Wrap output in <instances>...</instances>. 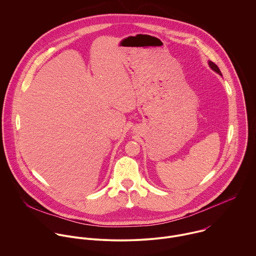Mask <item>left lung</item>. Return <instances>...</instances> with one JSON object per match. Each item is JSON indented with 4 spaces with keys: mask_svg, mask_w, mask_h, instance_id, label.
<instances>
[{
    "mask_svg": "<svg viewBox=\"0 0 256 256\" xmlns=\"http://www.w3.org/2000/svg\"><path fill=\"white\" fill-rule=\"evenodd\" d=\"M208 65L210 66V68L213 70V71H215L216 73H218L220 76H222V74H221V72H220V70H219V68L217 67V65H215L213 62H211V61H209L208 62Z\"/></svg>",
    "mask_w": 256,
    "mask_h": 256,
    "instance_id": "1",
    "label": "left lung"
}]
</instances>
